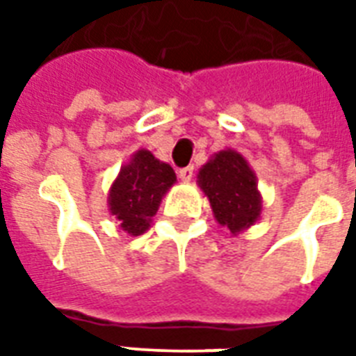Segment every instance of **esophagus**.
<instances>
[{"label": "esophagus", "instance_id": "obj_1", "mask_svg": "<svg viewBox=\"0 0 356 356\" xmlns=\"http://www.w3.org/2000/svg\"><path fill=\"white\" fill-rule=\"evenodd\" d=\"M192 177H194V166H186L183 170H179V179L184 181V183L192 181Z\"/></svg>", "mask_w": 356, "mask_h": 356}]
</instances>
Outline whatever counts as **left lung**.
Here are the masks:
<instances>
[{
  "label": "left lung",
  "mask_w": 356,
  "mask_h": 356,
  "mask_svg": "<svg viewBox=\"0 0 356 356\" xmlns=\"http://www.w3.org/2000/svg\"><path fill=\"white\" fill-rule=\"evenodd\" d=\"M197 184L211 201L216 222L231 234L242 233L259 222L262 197L257 177L238 151H218L200 170Z\"/></svg>",
  "instance_id": "obj_1"
}]
</instances>
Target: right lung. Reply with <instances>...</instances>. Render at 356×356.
I'll list each match as a JSON object with an SVG mask.
<instances>
[{
  "label": "right lung",
  "instance_id": "right-lung-1",
  "mask_svg": "<svg viewBox=\"0 0 356 356\" xmlns=\"http://www.w3.org/2000/svg\"><path fill=\"white\" fill-rule=\"evenodd\" d=\"M177 181L173 168L147 149H138L122 166L108 192V211L131 236L144 234L161 207L162 195Z\"/></svg>",
  "mask_w": 356,
  "mask_h": 356
}]
</instances>
